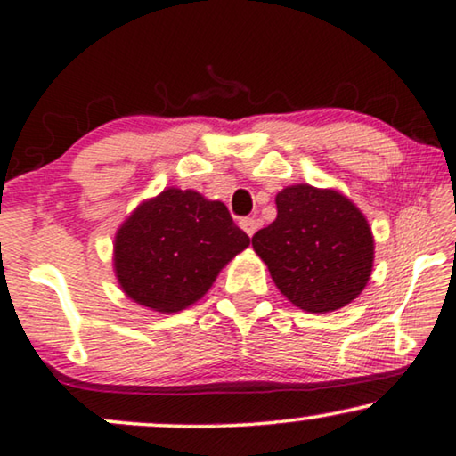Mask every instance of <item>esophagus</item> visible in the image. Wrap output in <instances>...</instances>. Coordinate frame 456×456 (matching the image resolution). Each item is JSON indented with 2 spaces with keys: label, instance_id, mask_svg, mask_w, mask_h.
Here are the masks:
<instances>
[{
  "label": "esophagus",
  "instance_id": "obj_1",
  "mask_svg": "<svg viewBox=\"0 0 456 456\" xmlns=\"http://www.w3.org/2000/svg\"><path fill=\"white\" fill-rule=\"evenodd\" d=\"M240 228L245 230V232H247L248 236H253L255 232H257L259 222L255 220V217H242V220H240Z\"/></svg>",
  "mask_w": 456,
  "mask_h": 456
}]
</instances>
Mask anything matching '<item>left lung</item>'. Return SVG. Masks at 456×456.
Here are the masks:
<instances>
[{"label": "left lung", "instance_id": "1", "mask_svg": "<svg viewBox=\"0 0 456 456\" xmlns=\"http://www.w3.org/2000/svg\"><path fill=\"white\" fill-rule=\"evenodd\" d=\"M278 217L253 236V248L292 305L311 314L345 307L361 295L373 265L365 216L336 191L289 186Z\"/></svg>", "mask_w": 456, "mask_h": 456}]
</instances>
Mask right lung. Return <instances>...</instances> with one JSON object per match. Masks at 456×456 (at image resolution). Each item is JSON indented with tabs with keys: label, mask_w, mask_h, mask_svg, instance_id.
<instances>
[{
	"label": "right lung",
	"mask_w": 456,
	"mask_h": 456,
	"mask_svg": "<svg viewBox=\"0 0 456 456\" xmlns=\"http://www.w3.org/2000/svg\"><path fill=\"white\" fill-rule=\"evenodd\" d=\"M248 242L224 203L195 191L167 189L118 230L116 276L133 301L176 314L201 298Z\"/></svg>",
	"instance_id": "obj_1"
}]
</instances>
